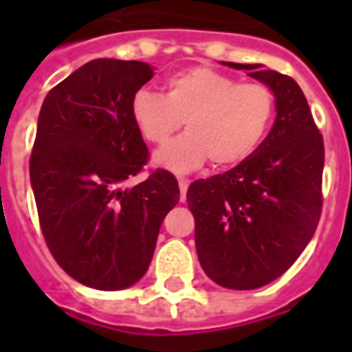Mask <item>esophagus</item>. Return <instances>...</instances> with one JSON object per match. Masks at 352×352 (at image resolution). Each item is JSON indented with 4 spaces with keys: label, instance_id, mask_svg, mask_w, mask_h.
<instances>
[{
    "label": "esophagus",
    "instance_id": "34e87169",
    "mask_svg": "<svg viewBox=\"0 0 352 352\" xmlns=\"http://www.w3.org/2000/svg\"><path fill=\"white\" fill-rule=\"evenodd\" d=\"M179 190H181V199H184L186 190H188V181L186 179H179Z\"/></svg>",
    "mask_w": 352,
    "mask_h": 352
}]
</instances>
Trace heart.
<instances>
[{"instance_id": "heart-1", "label": "heart", "mask_w": 352, "mask_h": 352, "mask_svg": "<svg viewBox=\"0 0 352 352\" xmlns=\"http://www.w3.org/2000/svg\"><path fill=\"white\" fill-rule=\"evenodd\" d=\"M275 94L262 82H239L207 65L188 67L164 82V94L141 88L131 96V122L151 145H164L181 126L188 131L154 154V164L175 173L207 160L232 168L258 151L275 118Z\"/></svg>"}]
</instances>
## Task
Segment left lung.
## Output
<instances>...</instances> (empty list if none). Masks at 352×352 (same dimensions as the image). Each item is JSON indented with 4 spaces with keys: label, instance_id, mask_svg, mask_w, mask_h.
Listing matches in <instances>:
<instances>
[{
    "label": "left lung",
    "instance_id": "8db88e82",
    "mask_svg": "<svg viewBox=\"0 0 352 352\" xmlns=\"http://www.w3.org/2000/svg\"><path fill=\"white\" fill-rule=\"evenodd\" d=\"M226 65L272 88L277 118L249 160L194 181L186 201L204 272L221 287L252 290L287 272L317 230L324 141L292 77L258 64Z\"/></svg>",
    "mask_w": 352,
    "mask_h": 352
}]
</instances>
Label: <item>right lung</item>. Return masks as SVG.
<instances>
[{
  "label": "right lung",
  "mask_w": 352,
  "mask_h": 352,
  "mask_svg": "<svg viewBox=\"0 0 352 352\" xmlns=\"http://www.w3.org/2000/svg\"><path fill=\"white\" fill-rule=\"evenodd\" d=\"M151 79L145 62L98 58L47 94L37 120L30 179L43 237L67 275L98 290L145 275L162 221L179 201L168 169L122 188L148 162L130 101Z\"/></svg>",
  "instance_id": "add662e5"
}]
</instances>
